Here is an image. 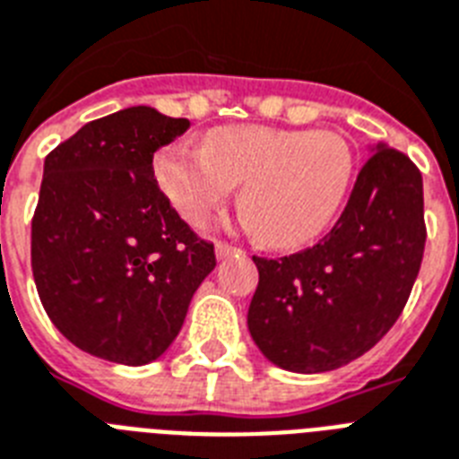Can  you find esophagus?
I'll use <instances>...</instances> for the list:
<instances>
[{"instance_id":"obj_1","label":"esophagus","mask_w":459,"mask_h":459,"mask_svg":"<svg viewBox=\"0 0 459 459\" xmlns=\"http://www.w3.org/2000/svg\"><path fill=\"white\" fill-rule=\"evenodd\" d=\"M214 252H217V259H226V256L238 255L240 249L233 247V245H229V242H217V245H214Z\"/></svg>"}]
</instances>
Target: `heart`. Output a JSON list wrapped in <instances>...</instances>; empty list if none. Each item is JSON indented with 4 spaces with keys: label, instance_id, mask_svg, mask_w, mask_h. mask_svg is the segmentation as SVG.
<instances>
[{
    "label": "heart",
    "instance_id": "1",
    "mask_svg": "<svg viewBox=\"0 0 459 459\" xmlns=\"http://www.w3.org/2000/svg\"><path fill=\"white\" fill-rule=\"evenodd\" d=\"M155 177L178 214L204 223L242 184L240 210L273 247H297L334 219L353 178V152L339 134L217 126L204 148L171 145L155 160Z\"/></svg>",
    "mask_w": 459,
    "mask_h": 459
}]
</instances>
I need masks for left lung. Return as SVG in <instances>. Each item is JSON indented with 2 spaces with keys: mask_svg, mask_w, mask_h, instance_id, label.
<instances>
[{
  "mask_svg": "<svg viewBox=\"0 0 459 459\" xmlns=\"http://www.w3.org/2000/svg\"><path fill=\"white\" fill-rule=\"evenodd\" d=\"M342 217L318 245L252 256L259 285L249 334L290 372L337 370L385 337L411 297L424 255L422 174L386 143L368 145Z\"/></svg>",
  "mask_w": 459,
  "mask_h": 459,
  "instance_id": "8db88e82",
  "label": "left lung"
}]
</instances>
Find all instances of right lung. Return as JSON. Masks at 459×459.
<instances>
[{
    "mask_svg": "<svg viewBox=\"0 0 459 459\" xmlns=\"http://www.w3.org/2000/svg\"><path fill=\"white\" fill-rule=\"evenodd\" d=\"M188 129L151 106L89 122L44 160L32 275L51 323L120 365L158 360L177 339L214 247L158 188L152 155Z\"/></svg>",
    "mask_w": 459,
    "mask_h": 459,
    "instance_id": "right-lung-1",
    "label": "right lung"
}]
</instances>
